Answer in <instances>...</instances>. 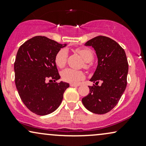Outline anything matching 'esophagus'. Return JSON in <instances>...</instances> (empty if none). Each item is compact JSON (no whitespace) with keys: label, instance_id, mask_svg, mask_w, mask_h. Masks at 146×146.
Segmentation results:
<instances>
[{"label":"esophagus","instance_id":"obj_1","mask_svg":"<svg viewBox=\"0 0 146 146\" xmlns=\"http://www.w3.org/2000/svg\"><path fill=\"white\" fill-rule=\"evenodd\" d=\"M70 86L72 87H77V86H80V84H70Z\"/></svg>","mask_w":146,"mask_h":146}]
</instances>
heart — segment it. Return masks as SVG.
I'll list each match as a JSON object with an SVG mask.
<instances>
[{"mask_svg":"<svg viewBox=\"0 0 146 146\" xmlns=\"http://www.w3.org/2000/svg\"><path fill=\"white\" fill-rule=\"evenodd\" d=\"M75 51L82 57L83 60L86 62H90L93 59V52L90 48H77ZM68 57V52L66 49H60L56 53L55 57V62L59 68H63L66 63ZM85 67H88V65L85 64ZM62 78L64 81L70 83H76L84 78V74L81 71L73 69V68H66L64 70L62 73Z\"/></svg>","mask_w":146,"mask_h":146,"instance_id":"b5f03b06","label":"heart"}]
</instances>
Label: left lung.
<instances>
[{
    "label": "left lung",
    "instance_id": "left-lung-1",
    "mask_svg": "<svg viewBox=\"0 0 146 146\" xmlns=\"http://www.w3.org/2000/svg\"><path fill=\"white\" fill-rule=\"evenodd\" d=\"M95 49L98 64L90 81V93L82 98L87 110L95 114H105L117 104L126 88L128 63L123 48L108 37L100 36L85 43ZM102 82L101 86L98 82Z\"/></svg>",
    "mask_w": 146,
    "mask_h": 146
}]
</instances>
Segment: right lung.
Returning a JSON list of instances; mask_svg holds the SVG:
<instances>
[{
    "label": "right lung",
    "mask_w": 146,
    "mask_h": 146,
    "mask_svg": "<svg viewBox=\"0 0 146 146\" xmlns=\"http://www.w3.org/2000/svg\"><path fill=\"white\" fill-rule=\"evenodd\" d=\"M66 44H59L44 36H36L20 46L14 62L15 84L27 108L38 115H46L59 107L69 84L56 82L60 76L55 57ZM51 78L54 82L46 83Z\"/></svg>",
    "instance_id": "1"
}]
</instances>
